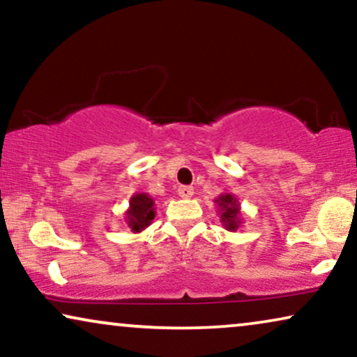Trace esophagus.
Listing matches in <instances>:
<instances>
[{"label": "esophagus", "instance_id": "1", "mask_svg": "<svg viewBox=\"0 0 357 357\" xmlns=\"http://www.w3.org/2000/svg\"><path fill=\"white\" fill-rule=\"evenodd\" d=\"M178 194L181 199H190L194 195V188L192 185H179Z\"/></svg>", "mask_w": 357, "mask_h": 357}]
</instances>
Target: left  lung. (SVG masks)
Segmentation results:
<instances>
[{"label": "left lung", "instance_id": "8db88e82", "mask_svg": "<svg viewBox=\"0 0 357 357\" xmlns=\"http://www.w3.org/2000/svg\"><path fill=\"white\" fill-rule=\"evenodd\" d=\"M215 204L218 207L217 210L220 215V222H222L223 227L228 231H236L243 225V220H241V205L239 200L234 197V194H220L215 199Z\"/></svg>", "mask_w": 357, "mask_h": 357}]
</instances>
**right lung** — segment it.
Wrapping results in <instances>:
<instances>
[{"label": "right lung", "instance_id": "add662e5", "mask_svg": "<svg viewBox=\"0 0 357 357\" xmlns=\"http://www.w3.org/2000/svg\"><path fill=\"white\" fill-rule=\"evenodd\" d=\"M155 218V202L149 194L137 192L129 199V208L126 210V223L132 233H140Z\"/></svg>", "mask_w": 357, "mask_h": 357}]
</instances>
